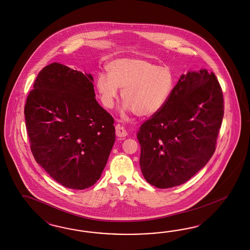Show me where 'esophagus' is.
Listing matches in <instances>:
<instances>
[{"mask_svg": "<svg viewBox=\"0 0 250 250\" xmlns=\"http://www.w3.org/2000/svg\"><path fill=\"white\" fill-rule=\"evenodd\" d=\"M115 134H116V136L120 137V138L125 137V136H126V135H127L125 129L124 128L120 125H116V127H115Z\"/></svg>", "mask_w": 250, "mask_h": 250, "instance_id": "1", "label": "esophagus"}]
</instances>
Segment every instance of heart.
Here are the masks:
<instances>
[{
    "mask_svg": "<svg viewBox=\"0 0 250 250\" xmlns=\"http://www.w3.org/2000/svg\"><path fill=\"white\" fill-rule=\"evenodd\" d=\"M108 75L100 73L96 89L103 104L114 106L122 89L124 109L139 117L158 114L166 104L174 88L175 78L167 67L140 58H122L107 64Z\"/></svg>",
    "mask_w": 250,
    "mask_h": 250,
    "instance_id": "heart-1",
    "label": "heart"
}]
</instances>
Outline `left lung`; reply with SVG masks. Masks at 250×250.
Wrapping results in <instances>:
<instances>
[{
    "label": "left lung",
    "instance_id": "1",
    "mask_svg": "<svg viewBox=\"0 0 250 250\" xmlns=\"http://www.w3.org/2000/svg\"><path fill=\"white\" fill-rule=\"evenodd\" d=\"M223 116V91L213 72L181 76L166 104L137 132L146 181L159 189L189 181L215 151Z\"/></svg>",
    "mask_w": 250,
    "mask_h": 250
}]
</instances>
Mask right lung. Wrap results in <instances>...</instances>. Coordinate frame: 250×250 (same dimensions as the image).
Here are the masks:
<instances>
[{
  "instance_id": "add662e5",
  "label": "right lung",
  "mask_w": 250,
  "mask_h": 250,
  "mask_svg": "<svg viewBox=\"0 0 250 250\" xmlns=\"http://www.w3.org/2000/svg\"><path fill=\"white\" fill-rule=\"evenodd\" d=\"M93 78L60 63L45 66L24 105L36 161L68 189L98 181L115 141L113 116L95 99Z\"/></svg>"
}]
</instances>
